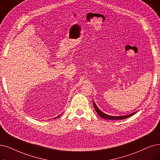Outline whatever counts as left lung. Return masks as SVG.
I'll return each mask as SVG.
<instances>
[{
    "mask_svg": "<svg viewBox=\"0 0 160 160\" xmlns=\"http://www.w3.org/2000/svg\"><path fill=\"white\" fill-rule=\"evenodd\" d=\"M93 106H94V108L95 110L97 111V112L98 113V116H99L100 117L102 118L106 119H112V120L123 119H126V118H129V117L132 116V115H134V114H135V113H136V112H135V113H131V114L127 115V116H109V115H107V114H106V113H103L102 112H101V111L98 109V108L97 106H96V104H95V103H94V102H93Z\"/></svg>",
    "mask_w": 160,
    "mask_h": 160,
    "instance_id": "1",
    "label": "left lung"
}]
</instances>
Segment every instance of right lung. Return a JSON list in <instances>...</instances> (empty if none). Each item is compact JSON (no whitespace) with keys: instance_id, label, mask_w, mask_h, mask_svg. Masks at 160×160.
<instances>
[{"instance_id":"right-lung-1","label":"right lung","mask_w":160,"mask_h":160,"mask_svg":"<svg viewBox=\"0 0 160 160\" xmlns=\"http://www.w3.org/2000/svg\"><path fill=\"white\" fill-rule=\"evenodd\" d=\"M58 117H59V116H57V117H56V118H54V119H56V118H58Z\"/></svg>"}]
</instances>
